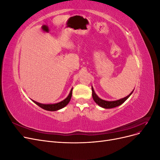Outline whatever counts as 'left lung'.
<instances>
[{
  "instance_id": "left-lung-1",
  "label": "left lung",
  "mask_w": 160,
  "mask_h": 160,
  "mask_svg": "<svg viewBox=\"0 0 160 160\" xmlns=\"http://www.w3.org/2000/svg\"><path fill=\"white\" fill-rule=\"evenodd\" d=\"M91 89H92V97H93V99L95 102L98 105H99L100 107L105 108V109H111V108H116V107H118V106L121 105L129 98L130 95L132 94V93L134 91V89H133L132 91V93H129L128 96H126L124 98L120 99H118V100H115V101H105V100H103L102 99L99 98V97L98 96V95L95 93V92L93 89V87H91Z\"/></svg>"
}]
</instances>
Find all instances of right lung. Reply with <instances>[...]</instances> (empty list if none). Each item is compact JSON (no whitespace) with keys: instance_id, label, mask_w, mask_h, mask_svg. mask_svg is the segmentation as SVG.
Instances as JSON below:
<instances>
[{"instance_id":"obj_1","label":"right lung","mask_w":160,"mask_h":160,"mask_svg":"<svg viewBox=\"0 0 160 160\" xmlns=\"http://www.w3.org/2000/svg\"><path fill=\"white\" fill-rule=\"evenodd\" d=\"M72 88L71 89L69 95L67 96L64 100H62V101H61V102H59L57 103H55V104H42V103L37 102V101H33V102L36 103L38 106H39V107L41 108L42 109H45L47 111H57V110H59L62 108H65V106L69 103V101L71 99V96H72Z\"/></svg>"}]
</instances>
